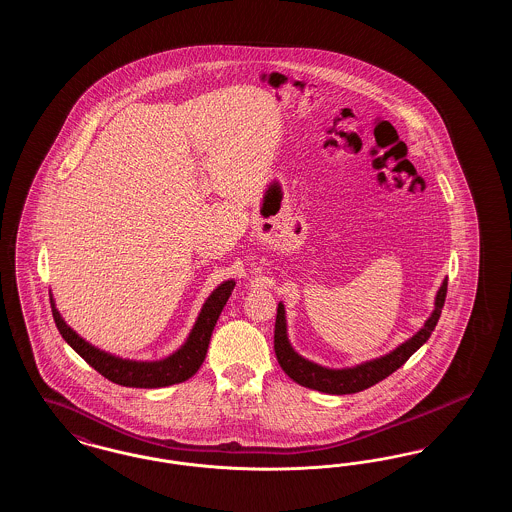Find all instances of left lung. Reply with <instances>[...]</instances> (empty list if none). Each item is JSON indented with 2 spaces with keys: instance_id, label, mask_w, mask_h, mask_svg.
<instances>
[{
  "instance_id": "1",
  "label": "left lung",
  "mask_w": 512,
  "mask_h": 512,
  "mask_svg": "<svg viewBox=\"0 0 512 512\" xmlns=\"http://www.w3.org/2000/svg\"><path fill=\"white\" fill-rule=\"evenodd\" d=\"M445 295H447V278L441 282L438 293H436L432 315L428 317L424 326L414 334L413 338L403 341L401 345H397L393 351L382 355V357L370 359L361 365L345 366V368H328V366L318 365V363L301 357L288 340L286 309L282 303H278L276 324H274L276 359L282 366V370L299 386L322 391V393H330V395H347V393L366 390V388L382 382L384 378H388L399 366L405 365L414 351L420 349L428 341L438 324L439 315H441V309L445 303Z\"/></svg>"
}]
</instances>
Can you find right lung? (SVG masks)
Wrapping results in <instances>:
<instances>
[{"mask_svg": "<svg viewBox=\"0 0 512 512\" xmlns=\"http://www.w3.org/2000/svg\"><path fill=\"white\" fill-rule=\"evenodd\" d=\"M234 286H236L234 280H226L217 286V290L211 292L197 315L188 340L182 343L180 349H176L172 355L161 361H132V359H122L103 349H98L90 341L80 338L63 320L61 313L55 307L51 293H49V301H51V313L59 334L88 365L96 368L101 376H105L113 384L126 386V388L151 390V388H165V386L186 382L199 370V366L203 365L211 334L215 330V324Z\"/></svg>", "mask_w": 512, "mask_h": 512, "instance_id": "right-lung-1", "label": "right lung"}]
</instances>
